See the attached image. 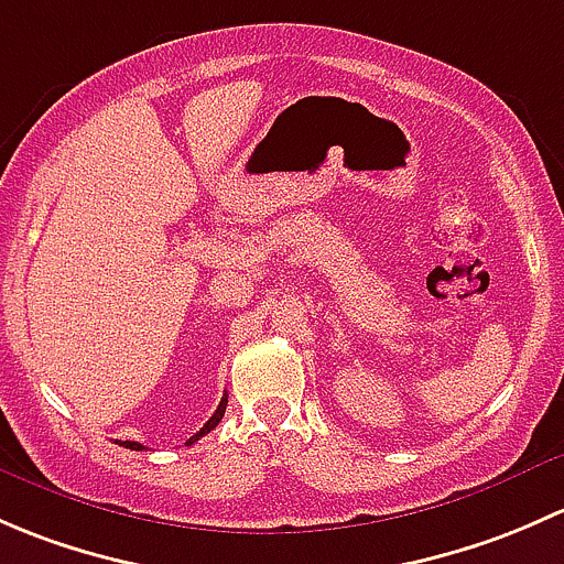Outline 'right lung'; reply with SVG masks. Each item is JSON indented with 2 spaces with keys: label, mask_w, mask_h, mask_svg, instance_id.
I'll return each instance as SVG.
<instances>
[{
  "label": "right lung",
  "mask_w": 564,
  "mask_h": 564,
  "mask_svg": "<svg viewBox=\"0 0 564 564\" xmlns=\"http://www.w3.org/2000/svg\"><path fill=\"white\" fill-rule=\"evenodd\" d=\"M225 408H228V393H225V397H223V402H219V408L214 410V415L208 417V421H206V426H203L200 432L193 434V437L187 440V445L197 443V440H200L203 434H208V432H212V429H217V423L223 421V415H225ZM119 445H124V448H130V451H143V445H141V443H132V440H124V443H121V440H119Z\"/></svg>",
  "instance_id": "right-lung-1"
}]
</instances>
